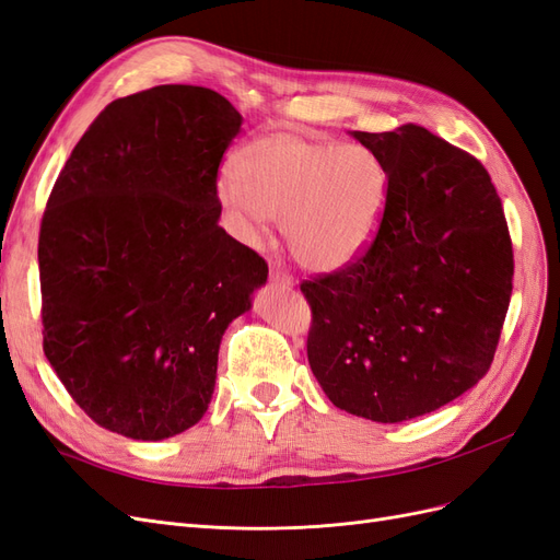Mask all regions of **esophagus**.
Instances as JSON below:
<instances>
[{"label":"esophagus","mask_w":560,"mask_h":560,"mask_svg":"<svg viewBox=\"0 0 560 560\" xmlns=\"http://www.w3.org/2000/svg\"><path fill=\"white\" fill-rule=\"evenodd\" d=\"M270 282L273 284H280V287H292L294 284V280H292V276H287L282 268H278V266H270Z\"/></svg>","instance_id":"obj_1"}]
</instances>
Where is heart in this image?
Returning <instances> with one entry per match:
<instances>
[{
  "instance_id": "1",
  "label": "heart",
  "mask_w": 560,
  "mask_h": 560,
  "mask_svg": "<svg viewBox=\"0 0 560 560\" xmlns=\"http://www.w3.org/2000/svg\"><path fill=\"white\" fill-rule=\"evenodd\" d=\"M219 202L243 233L280 219L301 266L331 273L358 261L383 226L389 173L374 149L273 132L243 147L233 177L217 182Z\"/></svg>"
}]
</instances>
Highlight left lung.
Listing matches in <instances>:
<instances>
[{"instance_id":"8db88e82","label":"left lung","mask_w":560,"mask_h":560,"mask_svg":"<svg viewBox=\"0 0 560 560\" xmlns=\"http://www.w3.org/2000/svg\"><path fill=\"white\" fill-rule=\"evenodd\" d=\"M352 138L387 165V210L358 261L301 282L308 362L341 411L401 422L486 376L510 308L512 238L490 175L467 151L413 124Z\"/></svg>"}]
</instances>
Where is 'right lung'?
Here are the masks:
<instances>
[{
	"label": "right lung",
	"instance_id": "1",
	"mask_svg": "<svg viewBox=\"0 0 560 560\" xmlns=\"http://www.w3.org/2000/svg\"><path fill=\"white\" fill-rule=\"evenodd\" d=\"M243 116L202 86L107 105L39 231L44 354L100 428L161 442L206 416L231 322L268 278L219 226L217 171Z\"/></svg>",
	"mask_w": 560,
	"mask_h": 560
}]
</instances>
